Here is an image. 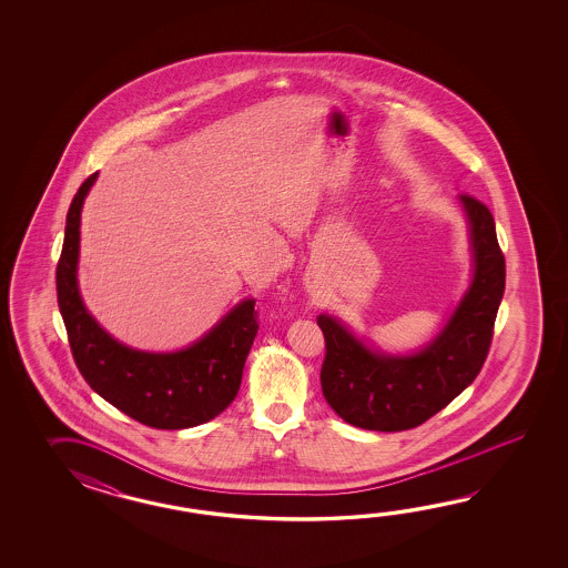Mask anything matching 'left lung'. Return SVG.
<instances>
[{"instance_id": "8db88e82", "label": "left lung", "mask_w": 568, "mask_h": 568, "mask_svg": "<svg viewBox=\"0 0 568 568\" xmlns=\"http://www.w3.org/2000/svg\"><path fill=\"white\" fill-rule=\"evenodd\" d=\"M460 201L471 223V288L426 349L410 357L379 355L335 318H316L325 335L321 386L345 423L379 433L410 430L448 406L481 372L506 288V257L491 211L471 194Z\"/></svg>"}]
</instances>
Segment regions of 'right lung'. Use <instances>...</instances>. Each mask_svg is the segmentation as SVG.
<instances>
[{
	"instance_id": "right-lung-1",
	"label": "right lung",
	"mask_w": 568,
	"mask_h": 568,
	"mask_svg": "<svg viewBox=\"0 0 568 568\" xmlns=\"http://www.w3.org/2000/svg\"><path fill=\"white\" fill-rule=\"evenodd\" d=\"M95 179L97 172L74 194L57 264V298L74 363L101 398L138 423L164 430L209 423L237 396L260 328L255 302L237 304L206 337L179 353H142L109 337L77 288L81 209Z\"/></svg>"
}]
</instances>
